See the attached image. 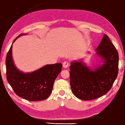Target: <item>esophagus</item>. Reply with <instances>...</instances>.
I'll return each mask as SVG.
<instances>
[{
    "label": "esophagus",
    "mask_w": 125,
    "mask_h": 125,
    "mask_svg": "<svg viewBox=\"0 0 125 125\" xmlns=\"http://www.w3.org/2000/svg\"><path fill=\"white\" fill-rule=\"evenodd\" d=\"M69 63L68 62L65 61L63 62L62 65H63V67H64V68H67V67H68L69 66Z\"/></svg>",
    "instance_id": "obj_1"
}]
</instances>
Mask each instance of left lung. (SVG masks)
Returning <instances> with one entry per match:
<instances>
[{
	"label": "left lung",
	"instance_id": "left-lung-1",
	"mask_svg": "<svg viewBox=\"0 0 125 125\" xmlns=\"http://www.w3.org/2000/svg\"><path fill=\"white\" fill-rule=\"evenodd\" d=\"M96 50L104 63L95 70H90L82 62L71 63V88L80 99L93 100L105 95L112 88L118 73V52L107 35H104Z\"/></svg>",
	"mask_w": 125,
	"mask_h": 125
}]
</instances>
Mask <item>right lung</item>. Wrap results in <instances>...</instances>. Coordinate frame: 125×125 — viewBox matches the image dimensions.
<instances>
[{"mask_svg": "<svg viewBox=\"0 0 125 125\" xmlns=\"http://www.w3.org/2000/svg\"><path fill=\"white\" fill-rule=\"evenodd\" d=\"M22 35H19L13 42ZM6 67L7 79L16 95L34 102L45 100L49 96L62 65L61 63L47 65L31 73H23L17 69L13 62L11 45L7 54Z\"/></svg>", "mask_w": 125, "mask_h": 125, "instance_id": "obj_1", "label": "right lung"}]
</instances>
